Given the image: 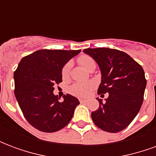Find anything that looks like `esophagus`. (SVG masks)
Returning <instances> with one entry per match:
<instances>
[{"mask_svg": "<svg viewBox=\"0 0 156 156\" xmlns=\"http://www.w3.org/2000/svg\"><path fill=\"white\" fill-rule=\"evenodd\" d=\"M79 102H80L81 104H85V103H87V102H88V100L83 99V98H79Z\"/></svg>", "mask_w": 156, "mask_h": 156, "instance_id": "34e87169", "label": "esophagus"}]
</instances>
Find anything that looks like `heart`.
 Listing matches in <instances>:
<instances>
[{
	"label": "heart",
	"instance_id": "heart-1",
	"mask_svg": "<svg viewBox=\"0 0 156 156\" xmlns=\"http://www.w3.org/2000/svg\"><path fill=\"white\" fill-rule=\"evenodd\" d=\"M78 61L79 64L81 65L83 68L85 69H88V68L94 62V59L90 58L88 55H82L78 58ZM68 73H69V63L65 64L62 68L61 74L62 78H68ZM95 84L93 82H86V83H77L73 84L69 88V92L70 94L78 97H87L91 94L93 89L94 88Z\"/></svg>",
	"mask_w": 156,
	"mask_h": 156
}]
</instances>
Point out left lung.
Masks as SVG:
<instances>
[{
  "mask_svg": "<svg viewBox=\"0 0 156 156\" xmlns=\"http://www.w3.org/2000/svg\"><path fill=\"white\" fill-rule=\"evenodd\" d=\"M86 54L94 59L100 68L101 83L98 94L108 93L99 107L92 112V119L103 130L117 133L133 121L144 99L146 79L140 65L129 55L117 49L87 48Z\"/></svg>",
  "mask_w": 156,
  "mask_h": 156,
  "instance_id": "8db88e82",
  "label": "left lung"
}]
</instances>
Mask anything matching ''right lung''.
I'll return each instance as SVG.
<instances>
[{
	"label": "right lung",
	"instance_id": "add662e5",
	"mask_svg": "<svg viewBox=\"0 0 156 156\" xmlns=\"http://www.w3.org/2000/svg\"><path fill=\"white\" fill-rule=\"evenodd\" d=\"M81 50H48L34 51L22 58L14 73L15 96L26 119L42 132L51 133L70 122L77 98L54 95V86L62 80V67Z\"/></svg>",
	"mask_w": 156,
	"mask_h": 156
}]
</instances>
